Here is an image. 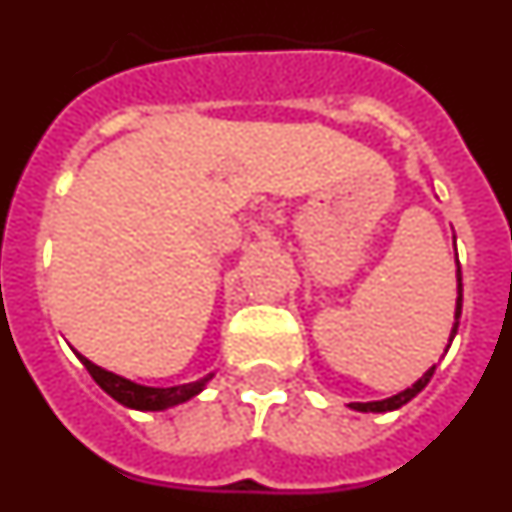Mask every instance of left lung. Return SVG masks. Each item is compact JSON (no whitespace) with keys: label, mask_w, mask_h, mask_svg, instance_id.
<instances>
[{"label":"left lung","mask_w":512,"mask_h":512,"mask_svg":"<svg viewBox=\"0 0 512 512\" xmlns=\"http://www.w3.org/2000/svg\"><path fill=\"white\" fill-rule=\"evenodd\" d=\"M456 282H459V297H456V315H454L456 323H454V328H451V341H454L456 330H459V318H461V266H459V259H456ZM433 372H436V366H431V369H428V372H425L423 377L413 384V387H408V390L400 392V395H392V397H387V400H379V402H351V408L361 410V413H390V410L402 408L405 402H410L420 390H423L425 384L431 382Z\"/></svg>","instance_id":"obj_1"}]
</instances>
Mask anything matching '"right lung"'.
<instances>
[{
  "mask_svg": "<svg viewBox=\"0 0 512 512\" xmlns=\"http://www.w3.org/2000/svg\"><path fill=\"white\" fill-rule=\"evenodd\" d=\"M76 356L81 359V364L87 366V372L92 374L94 382H97L107 395L115 397L120 405H125V408H135V410L174 408V405H179V402H187L189 397L197 395V392L202 390V384H205V379H202V382L176 384V387H143V384H135L130 382V379L107 372V369L92 364V361L84 359L81 354Z\"/></svg>",
  "mask_w": 512,
  "mask_h": 512,
  "instance_id": "right-lung-1",
  "label": "right lung"
}]
</instances>
